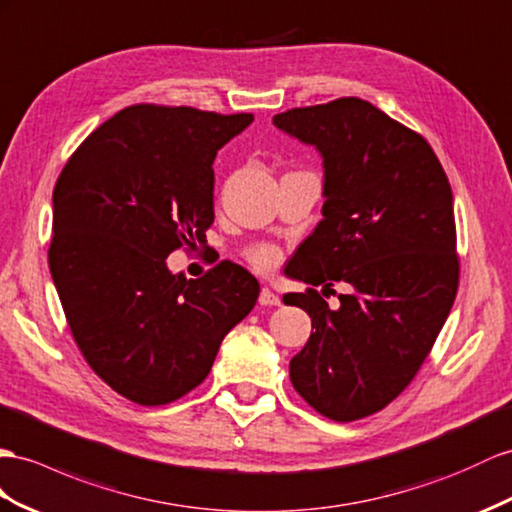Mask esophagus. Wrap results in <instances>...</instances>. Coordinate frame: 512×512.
Wrapping results in <instances>:
<instances>
[{
    "label": "esophagus",
    "mask_w": 512,
    "mask_h": 512,
    "mask_svg": "<svg viewBox=\"0 0 512 512\" xmlns=\"http://www.w3.org/2000/svg\"><path fill=\"white\" fill-rule=\"evenodd\" d=\"M259 305H264V307H277V305H281V298L274 294V292H270L268 287H261V292H259Z\"/></svg>",
    "instance_id": "1"
}]
</instances>
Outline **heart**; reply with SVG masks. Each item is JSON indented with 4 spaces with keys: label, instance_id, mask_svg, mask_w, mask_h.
<instances>
[{
    "label": "heart",
    "instance_id": "obj_1",
    "mask_svg": "<svg viewBox=\"0 0 512 512\" xmlns=\"http://www.w3.org/2000/svg\"><path fill=\"white\" fill-rule=\"evenodd\" d=\"M244 257L248 264H251L255 270L259 272H272L274 268L279 266L281 261V251L274 244H266V242H259L248 246L244 251Z\"/></svg>",
    "mask_w": 512,
    "mask_h": 512
}]
</instances>
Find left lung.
<instances>
[{
	"instance_id": "obj_1",
	"label": "left lung",
	"mask_w": 512,
	"mask_h": 512,
	"mask_svg": "<svg viewBox=\"0 0 512 512\" xmlns=\"http://www.w3.org/2000/svg\"><path fill=\"white\" fill-rule=\"evenodd\" d=\"M272 123L324 160V218L292 257V277L325 290L333 280L353 285L335 312L312 287L290 294L313 329L290 378L320 415L355 422L413 381L454 305L452 188L422 134L359 97Z\"/></svg>"
}]
</instances>
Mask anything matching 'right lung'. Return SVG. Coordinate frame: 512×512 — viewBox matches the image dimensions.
Returning a JSON list of instances; mask_svg holds the SVG:
<instances>
[{"instance_id": "add662e5", "label": "right lung", "mask_w": 512, "mask_h": 512, "mask_svg": "<svg viewBox=\"0 0 512 512\" xmlns=\"http://www.w3.org/2000/svg\"><path fill=\"white\" fill-rule=\"evenodd\" d=\"M251 123L138 103L99 125L56 181L51 279L86 363L131 402L160 406L201 385L257 303V279L233 261L201 279L166 268L212 227L214 157Z\"/></svg>"}]
</instances>
